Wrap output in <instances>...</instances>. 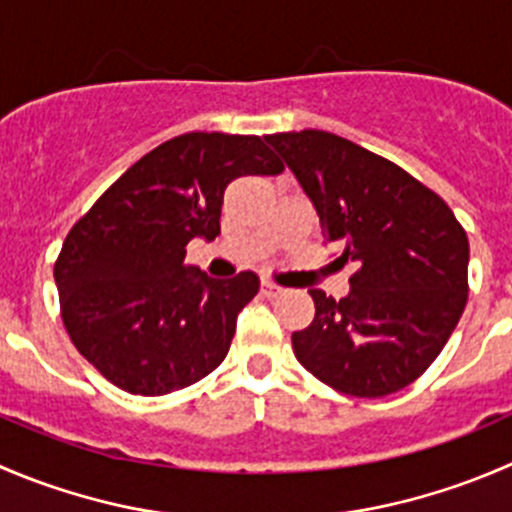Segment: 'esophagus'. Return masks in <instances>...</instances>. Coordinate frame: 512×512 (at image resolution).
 Segmentation results:
<instances>
[{
  "label": "esophagus",
  "mask_w": 512,
  "mask_h": 512,
  "mask_svg": "<svg viewBox=\"0 0 512 512\" xmlns=\"http://www.w3.org/2000/svg\"><path fill=\"white\" fill-rule=\"evenodd\" d=\"M262 295L265 297H277L282 292V287L280 285H275V282H270V280H262Z\"/></svg>",
  "instance_id": "34e87169"
}]
</instances>
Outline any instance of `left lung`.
<instances>
[{
	"instance_id": "left-lung-1",
	"label": "left lung",
	"mask_w": 512,
	"mask_h": 512,
	"mask_svg": "<svg viewBox=\"0 0 512 512\" xmlns=\"http://www.w3.org/2000/svg\"><path fill=\"white\" fill-rule=\"evenodd\" d=\"M275 147L315 205L322 235L355 262L342 300L310 290L315 320L292 332L300 365L355 398L418 380L468 302L470 245L443 197L395 162L322 130L277 132Z\"/></svg>"
}]
</instances>
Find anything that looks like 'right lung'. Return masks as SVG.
<instances>
[{
	"instance_id": "1",
	"label": "right lung",
	"mask_w": 512,
	"mask_h": 512,
	"mask_svg": "<svg viewBox=\"0 0 512 512\" xmlns=\"http://www.w3.org/2000/svg\"><path fill=\"white\" fill-rule=\"evenodd\" d=\"M282 170L262 137L187 132L147 152L74 222L54 262L62 320L112 385L167 395L225 360L260 277H207L185 265V247L220 235L232 180Z\"/></svg>"
}]
</instances>
